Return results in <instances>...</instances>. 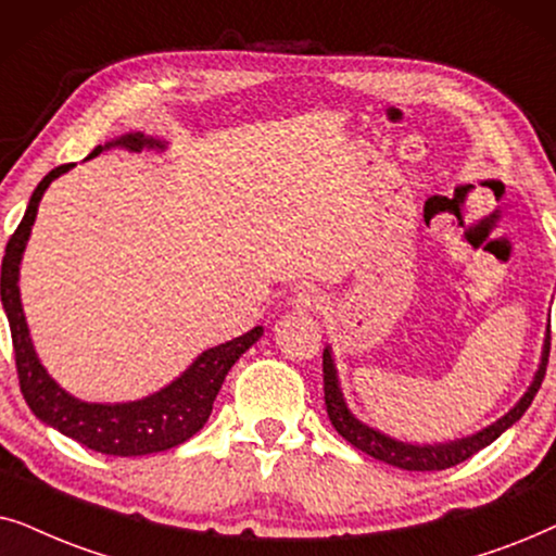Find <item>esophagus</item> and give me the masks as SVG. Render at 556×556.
I'll list each match as a JSON object with an SVG mask.
<instances>
[{"label": "esophagus", "mask_w": 556, "mask_h": 556, "mask_svg": "<svg viewBox=\"0 0 556 556\" xmlns=\"http://www.w3.org/2000/svg\"><path fill=\"white\" fill-rule=\"evenodd\" d=\"M323 305L325 294L320 290H315V287H302V290L292 298V307L298 309V313H317V309H323Z\"/></svg>", "instance_id": "esophagus-1"}]
</instances>
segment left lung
I'll use <instances>...</instances> for the list:
<instances>
[{"instance_id":"8db88e82","label":"left lung","mask_w":556,"mask_h":556,"mask_svg":"<svg viewBox=\"0 0 556 556\" xmlns=\"http://www.w3.org/2000/svg\"><path fill=\"white\" fill-rule=\"evenodd\" d=\"M546 361H549V328H546L544 348H542V361H539V368L534 374V381L529 383L527 394H523L519 402L514 404V409H508L501 419H495L493 425H488L476 434H468V438L453 440V442H434V445H412V442H402L389 438V434L379 432V429L368 427L361 421L355 414L348 409L343 391H340L338 381V368L336 358H332L330 345H325L323 351V381H325V406H328V417L332 427L338 429L340 438H345L353 447H358L361 453L376 457V460L394 465V468L402 470H445L453 468V465L468 460L478 453L491 445L493 440H498L508 427H514L516 421L523 417V412L529 409L531 402H534L539 387H542L544 374H546Z\"/></svg>"}]
</instances>
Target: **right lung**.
Instances as JSON below:
<instances>
[{"instance_id": "1", "label": "right lung", "mask_w": 556, "mask_h": 556, "mask_svg": "<svg viewBox=\"0 0 556 556\" xmlns=\"http://www.w3.org/2000/svg\"><path fill=\"white\" fill-rule=\"evenodd\" d=\"M111 147H122L129 152L157 150L165 152L167 142L162 139L147 137L142 131H131L114 139V142L99 144L88 154V160L101 154ZM73 165H61L42 177L37 185L25 218L20 220L17 231L12 233L7 243L2 258V277H0V294L2 307L10 320L12 343H14V361H17V376L22 396L33 414L48 427L58 429L65 438L80 442L88 450H96L101 455L116 457H139L152 453H165L169 447L182 445L192 434L201 432L205 421L213 412L220 387H224L226 374L231 366L264 336L262 325L254 330L243 332V336L226 340L216 348H208L198 355L185 371L169 381L165 389L154 391V394L137 399V402H116V404H99V402H80L68 394L53 376L46 371V366L37 358L33 338L25 320V309L20 300V264L25 247L33 231L37 205L46 195L48 185L68 173Z\"/></svg>"}]
</instances>
